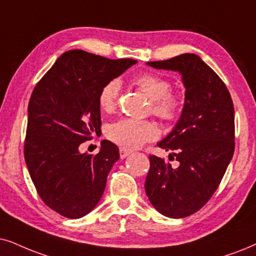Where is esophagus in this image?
Segmentation results:
<instances>
[{
	"mask_svg": "<svg viewBox=\"0 0 256 256\" xmlns=\"http://www.w3.org/2000/svg\"><path fill=\"white\" fill-rule=\"evenodd\" d=\"M119 154H120L122 160H124V158L128 157V154H131V151L126 150V148H119Z\"/></svg>",
	"mask_w": 256,
	"mask_h": 256,
	"instance_id": "obj_1",
	"label": "esophagus"
}]
</instances>
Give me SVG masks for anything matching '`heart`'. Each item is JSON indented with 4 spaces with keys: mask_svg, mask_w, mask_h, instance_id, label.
I'll list each match as a JSON object with an SVG mask.
<instances>
[{
    "mask_svg": "<svg viewBox=\"0 0 256 256\" xmlns=\"http://www.w3.org/2000/svg\"><path fill=\"white\" fill-rule=\"evenodd\" d=\"M134 84L150 99V111L160 120L170 122L178 117L183 100L178 93L172 92L166 79L154 73H143L134 80ZM120 82L110 80L100 88L98 104L102 111L110 113L117 108ZM110 140L124 148H136L158 136V128L150 120L122 118L112 122L106 130Z\"/></svg>",
    "mask_w": 256,
    "mask_h": 256,
    "instance_id": "1",
    "label": "heart"
}]
</instances>
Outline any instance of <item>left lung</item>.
Listing matches in <instances>:
<instances>
[{"instance_id": "1", "label": "left lung", "mask_w": 256, "mask_h": 256, "mask_svg": "<svg viewBox=\"0 0 256 256\" xmlns=\"http://www.w3.org/2000/svg\"><path fill=\"white\" fill-rule=\"evenodd\" d=\"M158 70H177L186 86V102L174 128L157 145L172 151L169 160L150 154L145 192L160 214L182 218L212 198L235 150V117L230 93L222 79L196 54L150 61Z\"/></svg>"}]
</instances>
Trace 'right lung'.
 I'll use <instances>...</instances> for the list:
<instances>
[{
  "label": "right lung",
  "instance_id": "1",
  "mask_svg": "<svg viewBox=\"0 0 256 256\" xmlns=\"http://www.w3.org/2000/svg\"><path fill=\"white\" fill-rule=\"evenodd\" d=\"M136 62L68 50L34 87L26 164L40 198L64 218H82L102 198L108 174L119 160L118 146L102 140L96 154H80L79 146L102 128L100 88Z\"/></svg>",
  "mask_w": 256,
  "mask_h": 256
}]
</instances>
